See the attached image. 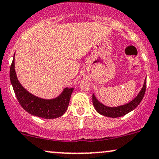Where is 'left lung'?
Segmentation results:
<instances>
[{
	"label": "left lung",
	"mask_w": 159,
	"mask_h": 159,
	"mask_svg": "<svg viewBox=\"0 0 159 159\" xmlns=\"http://www.w3.org/2000/svg\"><path fill=\"white\" fill-rule=\"evenodd\" d=\"M146 88H147V80H145L143 86V88L141 89L139 94L137 96V97L135 98H134L132 102L126 104V105H122V106L116 107H107L105 106V105H102V104L100 103L96 99L94 94H93V106L98 114L103 115V116H108V117L112 118L123 116L124 115L127 114L128 113H129L130 111L134 110V108H136V107H138V105H139L140 102L143 99L144 94H145Z\"/></svg>",
	"instance_id": "1"
}]
</instances>
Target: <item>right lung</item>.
<instances>
[{
  "label": "right lung",
  "instance_id": "obj_1",
  "mask_svg": "<svg viewBox=\"0 0 159 159\" xmlns=\"http://www.w3.org/2000/svg\"><path fill=\"white\" fill-rule=\"evenodd\" d=\"M14 58L10 66V78L14 92L21 106L29 114L44 119H54L61 116L69 106V100L74 88H66L54 99H43L34 96L20 84L15 71Z\"/></svg>",
  "mask_w": 159,
  "mask_h": 159
}]
</instances>
